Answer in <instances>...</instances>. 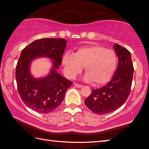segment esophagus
<instances>
[{"label":"esophagus","mask_w":149,"mask_h":149,"mask_svg":"<svg viewBox=\"0 0 149 149\" xmlns=\"http://www.w3.org/2000/svg\"><path fill=\"white\" fill-rule=\"evenodd\" d=\"M74 86H76V87H77V88H81V87H82V84H78V83H74Z\"/></svg>","instance_id":"34e87169"}]
</instances>
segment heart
Masks as SVG:
<instances>
[{"mask_svg":"<svg viewBox=\"0 0 149 149\" xmlns=\"http://www.w3.org/2000/svg\"><path fill=\"white\" fill-rule=\"evenodd\" d=\"M64 71L70 79L80 74L84 67V81L97 85L107 83L114 74L117 56L113 50L99 45L80 47L73 54L67 52L62 58Z\"/></svg>","mask_w":149,"mask_h":149,"instance_id":"b5f03b06","label":"heart"}]
</instances>
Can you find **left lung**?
Instances as JSON below:
<instances>
[{
	"label": "left lung",
	"instance_id": "1",
	"mask_svg": "<svg viewBox=\"0 0 149 149\" xmlns=\"http://www.w3.org/2000/svg\"><path fill=\"white\" fill-rule=\"evenodd\" d=\"M114 49L118 64L111 81L101 88L93 89L84 100L86 107L98 114L116 111L125 103L130 95L134 72L131 54L118 44L114 45Z\"/></svg>",
	"mask_w": 149,
	"mask_h": 149
}]
</instances>
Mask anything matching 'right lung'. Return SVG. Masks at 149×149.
I'll return each mask as SVG.
<instances>
[{
  "instance_id": "right-lung-1",
  "label": "right lung",
  "mask_w": 149,
  "mask_h": 149,
  "mask_svg": "<svg viewBox=\"0 0 149 149\" xmlns=\"http://www.w3.org/2000/svg\"><path fill=\"white\" fill-rule=\"evenodd\" d=\"M66 47L67 40L63 38H41L29 45L20 54L15 74L18 91L24 103L37 113L54 111L72 84L56 72ZM45 56L53 61V67L45 77L36 79L31 76L29 65L35 58Z\"/></svg>"
}]
</instances>
